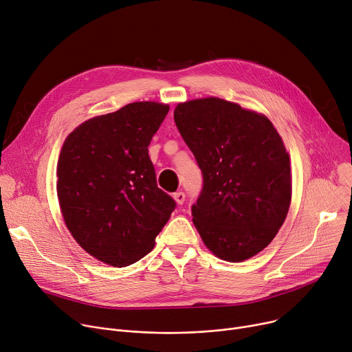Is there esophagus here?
Masks as SVG:
<instances>
[{"label":"esophagus","mask_w":352,"mask_h":352,"mask_svg":"<svg viewBox=\"0 0 352 352\" xmlns=\"http://www.w3.org/2000/svg\"><path fill=\"white\" fill-rule=\"evenodd\" d=\"M184 193L183 192H177V193H173V199H175V201H176V204L177 206H182L183 203H184Z\"/></svg>","instance_id":"1"}]
</instances>
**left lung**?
Listing matches in <instances>:
<instances>
[{"label":"left lung","mask_w":352,"mask_h":352,"mask_svg":"<svg viewBox=\"0 0 352 352\" xmlns=\"http://www.w3.org/2000/svg\"><path fill=\"white\" fill-rule=\"evenodd\" d=\"M173 116L203 172L192 214L204 245L228 262L255 256L278 234L292 200L279 132L266 116L219 97L179 102Z\"/></svg>","instance_id":"left-lung-1"}]
</instances>
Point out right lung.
I'll return each mask as SVG.
<instances>
[{
  "label": "right lung",
  "instance_id": "obj_1",
  "mask_svg": "<svg viewBox=\"0 0 352 352\" xmlns=\"http://www.w3.org/2000/svg\"><path fill=\"white\" fill-rule=\"evenodd\" d=\"M169 105L137 101L76 126L63 142L56 192L72 236L116 267L149 254L175 200L162 192L148 155Z\"/></svg>",
  "mask_w": 352,
  "mask_h": 352
}]
</instances>
